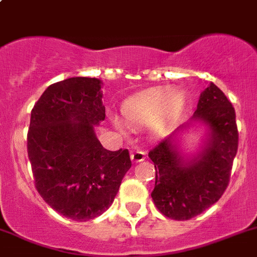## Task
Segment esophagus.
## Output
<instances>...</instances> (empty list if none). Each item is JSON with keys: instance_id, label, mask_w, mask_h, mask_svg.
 Segmentation results:
<instances>
[{"instance_id": "obj_1", "label": "esophagus", "mask_w": 257, "mask_h": 257, "mask_svg": "<svg viewBox=\"0 0 257 257\" xmlns=\"http://www.w3.org/2000/svg\"><path fill=\"white\" fill-rule=\"evenodd\" d=\"M131 158L133 162H142V160L145 159V153L139 148H137V149L132 150Z\"/></svg>"}]
</instances>
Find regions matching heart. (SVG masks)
I'll return each instance as SVG.
<instances>
[{
	"label": "heart",
	"mask_w": 257,
	"mask_h": 257,
	"mask_svg": "<svg viewBox=\"0 0 257 257\" xmlns=\"http://www.w3.org/2000/svg\"><path fill=\"white\" fill-rule=\"evenodd\" d=\"M184 104L183 94L172 93L169 88H158L125 100L121 114L128 125L142 126L154 122V131L162 133L180 115Z\"/></svg>",
	"instance_id": "heart-1"
}]
</instances>
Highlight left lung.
Returning a JSON list of instances; mask_svg holds the SVG:
<instances>
[{"instance_id":"1","label":"left lung","mask_w":257,"mask_h":257,"mask_svg":"<svg viewBox=\"0 0 257 257\" xmlns=\"http://www.w3.org/2000/svg\"><path fill=\"white\" fill-rule=\"evenodd\" d=\"M193 119L210 128L206 147L195 159L185 162L173 143L183 126L149 152L155 167L153 201L163 215L178 221L201 214L221 198L239 145L234 107L214 83L200 94Z\"/></svg>"}]
</instances>
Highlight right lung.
Wrapping results in <instances>:
<instances>
[{"instance_id":"add662e5","label":"right lung","mask_w":257,"mask_h":257,"mask_svg":"<svg viewBox=\"0 0 257 257\" xmlns=\"http://www.w3.org/2000/svg\"><path fill=\"white\" fill-rule=\"evenodd\" d=\"M100 82L73 77L51 84L31 112L27 153L38 194L58 214L88 221L112 205L131 169L128 149L102 147L94 126L104 120Z\"/></svg>"}]
</instances>
